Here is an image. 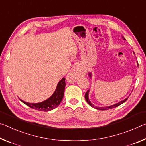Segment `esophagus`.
Masks as SVG:
<instances>
[{
	"label": "esophagus",
	"instance_id": "34e87169",
	"mask_svg": "<svg viewBox=\"0 0 146 146\" xmlns=\"http://www.w3.org/2000/svg\"><path fill=\"white\" fill-rule=\"evenodd\" d=\"M81 71L78 66H74L70 72L67 75V81L70 83H75L78 79L80 77Z\"/></svg>",
	"mask_w": 146,
	"mask_h": 146
}]
</instances>
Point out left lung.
<instances>
[{
  "instance_id": "obj_1",
  "label": "left lung",
  "mask_w": 146,
  "mask_h": 146,
  "mask_svg": "<svg viewBox=\"0 0 146 146\" xmlns=\"http://www.w3.org/2000/svg\"><path fill=\"white\" fill-rule=\"evenodd\" d=\"M122 39H123V40H125V37H123V36H122ZM133 53H134V52H133ZM134 54H135V53H134ZM89 76H90V78H92V74H91V73L89 72ZM89 90H88V91L85 93V100H86V101H87V102L88 103V104H89V105L90 106H91L92 107H93V108H94V109H97V110H100V111H106V110H109V109H113V108H114V107H118V106H120V105L122 104L123 103L125 102L126 101V100H127L128 98H129V96H128L127 98H126L125 99H124L123 100H122V101L119 102L118 103H117V104H114V105H111V106H106V107H98V106H95L94 105H93V104H92V103L90 102V100H89Z\"/></svg>"
}]
</instances>
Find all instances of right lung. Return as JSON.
Masks as SVG:
<instances>
[{
	"instance_id": "add662e5",
	"label": "right lung",
	"mask_w": 146,
	"mask_h": 146,
	"mask_svg": "<svg viewBox=\"0 0 146 146\" xmlns=\"http://www.w3.org/2000/svg\"><path fill=\"white\" fill-rule=\"evenodd\" d=\"M65 85V79L63 78L61 79V80L59 81V83H57V87L53 94L46 100L40 103L34 104V103H28L25 102L21 99H20V100L24 104H26V106L33 109L37 110V111L44 112L52 111V110L56 109V107H58L61 102L62 100H63Z\"/></svg>"
}]
</instances>
